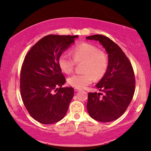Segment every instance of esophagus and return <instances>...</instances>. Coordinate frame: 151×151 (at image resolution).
I'll return each instance as SVG.
<instances>
[{"mask_svg": "<svg viewBox=\"0 0 151 151\" xmlns=\"http://www.w3.org/2000/svg\"><path fill=\"white\" fill-rule=\"evenodd\" d=\"M74 90H75V91H80V89H78V88H74Z\"/></svg>", "mask_w": 151, "mask_h": 151, "instance_id": "esophagus-1", "label": "esophagus"}]
</instances>
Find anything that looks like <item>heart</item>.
I'll use <instances>...</instances> for the list:
<instances>
[{
  "mask_svg": "<svg viewBox=\"0 0 151 151\" xmlns=\"http://www.w3.org/2000/svg\"><path fill=\"white\" fill-rule=\"evenodd\" d=\"M73 58L66 53L58 58V65L62 72L66 74L73 71L76 63L83 62V71L73 74L68 78V83L75 88L83 89L94 80H99L106 74L109 66V58L106 52L99 50L96 46L83 42L76 46L71 50Z\"/></svg>",
  "mask_w": 151,
  "mask_h": 151,
  "instance_id": "b5f03b06",
  "label": "heart"
}]
</instances>
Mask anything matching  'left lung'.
I'll return each mask as SVG.
<instances>
[{
  "label": "left lung",
  "instance_id": "8db88e82",
  "mask_svg": "<svg viewBox=\"0 0 151 151\" xmlns=\"http://www.w3.org/2000/svg\"><path fill=\"white\" fill-rule=\"evenodd\" d=\"M86 39L99 41L109 58L107 73L96 85L104 93H88V113L98 121L110 122L123 115L132 101L135 89L134 70L122 49L107 37L95 35Z\"/></svg>",
  "mask_w": 151,
  "mask_h": 151
}]
</instances>
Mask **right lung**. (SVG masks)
<instances>
[{"mask_svg": "<svg viewBox=\"0 0 151 151\" xmlns=\"http://www.w3.org/2000/svg\"><path fill=\"white\" fill-rule=\"evenodd\" d=\"M78 36L46 35L27 52L21 66L20 91L31 116L43 124L60 121L74 95L73 87H62L66 79L59 56Z\"/></svg>", "mask_w": 151, "mask_h": 151, "instance_id": "1", "label": "right lung"}]
</instances>
